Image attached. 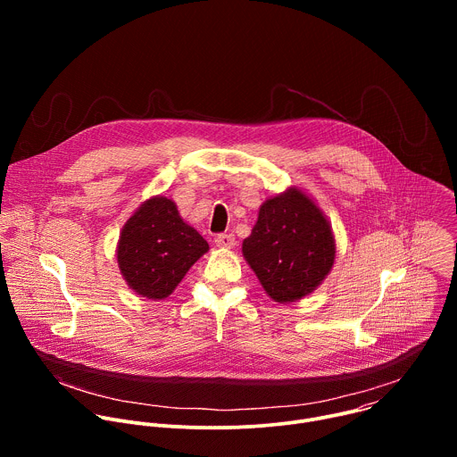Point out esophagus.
<instances>
[{
	"label": "esophagus",
	"mask_w": 457,
	"mask_h": 457,
	"mask_svg": "<svg viewBox=\"0 0 457 457\" xmlns=\"http://www.w3.org/2000/svg\"><path fill=\"white\" fill-rule=\"evenodd\" d=\"M215 244H217V247H220V249H231V247L235 245V237L229 235V233L217 235V237H215Z\"/></svg>",
	"instance_id": "esophagus-1"
}]
</instances>
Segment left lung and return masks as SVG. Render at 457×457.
Instances as JSON below:
<instances>
[{
  "instance_id": "8db88e82",
  "label": "left lung",
  "mask_w": 457,
  "mask_h": 457,
  "mask_svg": "<svg viewBox=\"0 0 457 457\" xmlns=\"http://www.w3.org/2000/svg\"><path fill=\"white\" fill-rule=\"evenodd\" d=\"M242 254L264 291L278 303L311 295L333 270V228L305 191L293 186L258 210Z\"/></svg>"
}]
</instances>
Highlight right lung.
Returning <instances> with one entry per match:
<instances>
[{
  "label": "right lung",
  "instance_id": "1",
  "mask_svg": "<svg viewBox=\"0 0 457 457\" xmlns=\"http://www.w3.org/2000/svg\"><path fill=\"white\" fill-rule=\"evenodd\" d=\"M210 245L182 220L162 195L145 201L126 220L117 242V264L128 287L148 300H164Z\"/></svg>",
  "mask_w": 457,
  "mask_h": 457
}]
</instances>
